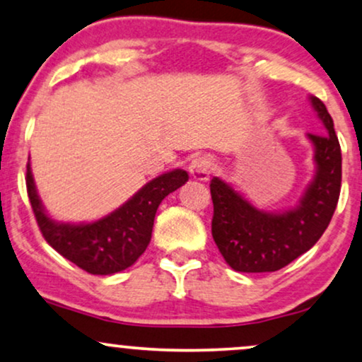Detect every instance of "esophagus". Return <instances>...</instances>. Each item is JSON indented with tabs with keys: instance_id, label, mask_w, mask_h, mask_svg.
Here are the masks:
<instances>
[{
	"instance_id": "1",
	"label": "esophagus",
	"mask_w": 362,
	"mask_h": 362,
	"mask_svg": "<svg viewBox=\"0 0 362 362\" xmlns=\"http://www.w3.org/2000/svg\"><path fill=\"white\" fill-rule=\"evenodd\" d=\"M213 169H215V158L211 154L198 156V158L193 159L189 166L191 176L198 181H206L209 174L213 173Z\"/></svg>"
}]
</instances>
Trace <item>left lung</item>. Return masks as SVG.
<instances>
[{"label":"left lung","mask_w":362,"mask_h":362,"mask_svg":"<svg viewBox=\"0 0 362 362\" xmlns=\"http://www.w3.org/2000/svg\"><path fill=\"white\" fill-rule=\"evenodd\" d=\"M325 134H307L315 154V177L297 208L265 213L220 177H213L211 233L226 263L236 272L260 274L284 269L322 236L336 211L342 180L341 146L324 102L310 97Z\"/></svg>","instance_id":"8db88e82"}]
</instances>
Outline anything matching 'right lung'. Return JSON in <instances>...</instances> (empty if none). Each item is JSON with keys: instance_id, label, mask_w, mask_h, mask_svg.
Instances as JSON below:
<instances>
[{"instance_id": "1", "label": "right lung", "mask_w": 362, "mask_h": 362, "mask_svg": "<svg viewBox=\"0 0 362 362\" xmlns=\"http://www.w3.org/2000/svg\"><path fill=\"white\" fill-rule=\"evenodd\" d=\"M186 181L188 173L182 169L160 174L102 220L70 225L57 223L45 213L30 164L26 166V191L43 238L62 257L92 275H112L134 265L151 242L160 202Z\"/></svg>"}]
</instances>
